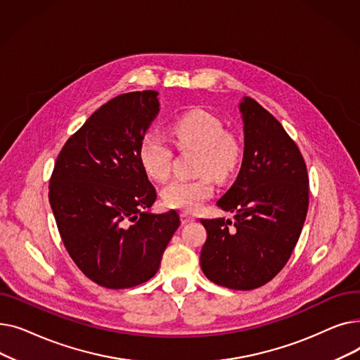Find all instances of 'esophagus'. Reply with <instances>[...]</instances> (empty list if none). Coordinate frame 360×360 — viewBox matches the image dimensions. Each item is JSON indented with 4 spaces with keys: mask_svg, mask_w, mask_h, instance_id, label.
I'll use <instances>...</instances> for the list:
<instances>
[{
    "mask_svg": "<svg viewBox=\"0 0 360 360\" xmlns=\"http://www.w3.org/2000/svg\"><path fill=\"white\" fill-rule=\"evenodd\" d=\"M194 220H195L194 216H190L188 213H181V221H182V224H188V223H191V221H194Z\"/></svg>",
    "mask_w": 360,
    "mask_h": 360,
    "instance_id": "esophagus-1",
    "label": "esophagus"
}]
</instances>
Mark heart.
<instances>
[{"instance_id": "1", "label": "heart", "mask_w": 360, "mask_h": 360, "mask_svg": "<svg viewBox=\"0 0 360 360\" xmlns=\"http://www.w3.org/2000/svg\"><path fill=\"white\" fill-rule=\"evenodd\" d=\"M175 144L181 148L198 150V174H205L195 179H175L162 191V201L167 209L194 213L209 200L214 186L213 178L224 181L236 169L240 159L238 140L224 131L223 122L204 109H193L182 113L170 125ZM174 151L167 141L156 131H147L139 144V160L147 176L163 182L172 169ZM207 173H210L207 176Z\"/></svg>"}]
</instances>
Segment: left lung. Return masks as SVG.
<instances>
[{
	"mask_svg": "<svg viewBox=\"0 0 360 360\" xmlns=\"http://www.w3.org/2000/svg\"><path fill=\"white\" fill-rule=\"evenodd\" d=\"M243 159L217 205L235 221L201 219L207 239L201 269L219 286L252 290L289 261L308 213L309 178L299 147L257 101L243 98Z\"/></svg>",
	"mask_w": 360,
	"mask_h": 360,
	"instance_id": "1",
	"label": "left lung"
}]
</instances>
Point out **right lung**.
<instances>
[{"mask_svg": "<svg viewBox=\"0 0 360 360\" xmlns=\"http://www.w3.org/2000/svg\"><path fill=\"white\" fill-rule=\"evenodd\" d=\"M158 91L110 99L65 141L49 179V202L64 247L82 273L106 289L153 277L179 228L175 210L151 214L156 190L139 144L159 113Z\"/></svg>", "mask_w": 360, "mask_h": 360, "instance_id": "obj_1", "label": "right lung"}]
</instances>
